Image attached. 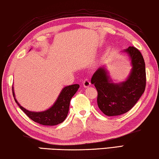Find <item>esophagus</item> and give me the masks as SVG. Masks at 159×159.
<instances>
[{
	"mask_svg": "<svg viewBox=\"0 0 159 159\" xmlns=\"http://www.w3.org/2000/svg\"><path fill=\"white\" fill-rule=\"evenodd\" d=\"M83 85H84V87H85V88H87V87L90 86V80H88V79H85V80H84V82H83Z\"/></svg>",
	"mask_w": 159,
	"mask_h": 159,
	"instance_id": "34e87169",
	"label": "esophagus"
}]
</instances>
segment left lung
<instances>
[{
  "instance_id": "8db88e82",
  "label": "left lung",
  "mask_w": 159,
  "mask_h": 159,
  "mask_svg": "<svg viewBox=\"0 0 159 159\" xmlns=\"http://www.w3.org/2000/svg\"><path fill=\"white\" fill-rule=\"evenodd\" d=\"M125 52L129 55L133 66L126 81L119 84L110 82L104 68L98 69L91 79V84L95 85L98 91V107L107 116L127 112L134 106L145 90L147 78L143 56L134 47H129Z\"/></svg>"
}]
</instances>
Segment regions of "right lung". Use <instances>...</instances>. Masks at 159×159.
Segmentation results:
<instances>
[{
	"label": "right lung",
	"mask_w": 159,
	"mask_h": 159,
	"mask_svg": "<svg viewBox=\"0 0 159 159\" xmlns=\"http://www.w3.org/2000/svg\"><path fill=\"white\" fill-rule=\"evenodd\" d=\"M79 89V84H74L64 88L60 93L59 98L56 102L49 110L43 112H30L24 107L20 106L15 98V94L12 88V95H13L15 101L18 105L20 108L34 122L39 123L42 125L54 126L63 122L67 117L69 110L70 101L72 97Z\"/></svg>",
	"instance_id": "1"
}]
</instances>
